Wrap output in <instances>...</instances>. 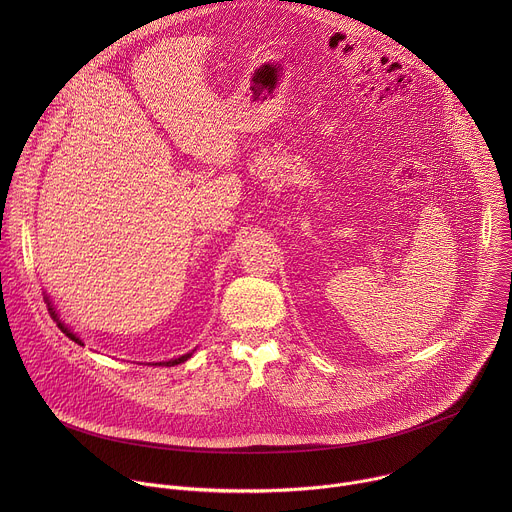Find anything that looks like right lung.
I'll use <instances>...</instances> for the list:
<instances>
[{
  "label": "right lung",
  "mask_w": 512,
  "mask_h": 512,
  "mask_svg": "<svg viewBox=\"0 0 512 512\" xmlns=\"http://www.w3.org/2000/svg\"><path fill=\"white\" fill-rule=\"evenodd\" d=\"M50 310H52V308H50ZM52 316L56 318V314H54V312H52ZM58 326H60V330H62V332H64L68 338H72V340H75V342H79V344H81V340H79V336H77V334H72V332H70L68 328H64V324H60V322H58ZM190 356H192V352H190V354H184V356H180V358H174V360H168V362H156V364H164V367H174V364H180V362L188 360Z\"/></svg>",
  "instance_id": "obj_1"
}]
</instances>
